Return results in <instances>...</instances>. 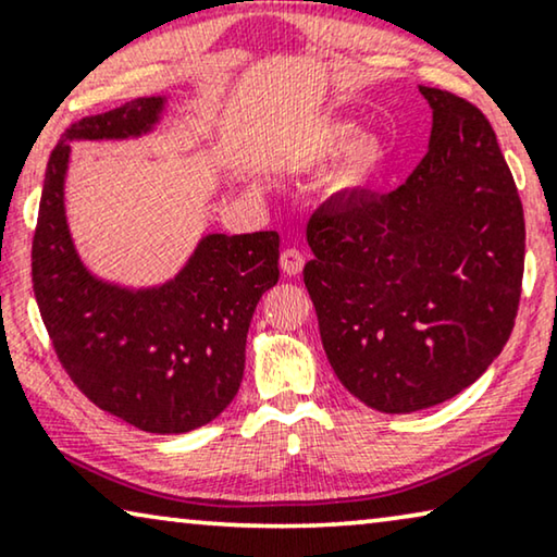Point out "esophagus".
Wrapping results in <instances>:
<instances>
[{"instance_id": "esophagus-1", "label": "esophagus", "mask_w": 557, "mask_h": 557, "mask_svg": "<svg viewBox=\"0 0 557 557\" xmlns=\"http://www.w3.org/2000/svg\"><path fill=\"white\" fill-rule=\"evenodd\" d=\"M280 268L285 275H300L305 268V255L297 247H287L280 257Z\"/></svg>"}]
</instances>
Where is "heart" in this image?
<instances>
[{
	"mask_svg": "<svg viewBox=\"0 0 557 557\" xmlns=\"http://www.w3.org/2000/svg\"><path fill=\"white\" fill-rule=\"evenodd\" d=\"M358 138V128L348 121H333L320 125L305 144L300 161L308 163H325L343 156L346 150V159H343L338 174H335V189L341 191H356L360 186L371 182L375 169L381 166L383 151L373 138Z\"/></svg>",
	"mask_w": 557,
	"mask_h": 557,
	"instance_id": "b5f03b06",
	"label": "heart"
}]
</instances>
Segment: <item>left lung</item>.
<instances>
[{
  "instance_id": "left-lung-1",
  "label": "left lung",
  "mask_w": 557,
  "mask_h": 557,
  "mask_svg": "<svg viewBox=\"0 0 557 557\" xmlns=\"http://www.w3.org/2000/svg\"><path fill=\"white\" fill-rule=\"evenodd\" d=\"M429 151L383 197L312 211L305 287L335 375L371 409L411 413L457 396L510 338L524 216L480 108L424 88Z\"/></svg>"
}]
</instances>
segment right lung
Here are the masks:
<instances>
[{"mask_svg":"<svg viewBox=\"0 0 557 557\" xmlns=\"http://www.w3.org/2000/svg\"><path fill=\"white\" fill-rule=\"evenodd\" d=\"M161 108L163 98H136L62 133L45 171L33 287L58 360L98 409L140 432L184 434L237 396L249 320L280 277V234H209L182 275L140 293L83 268L62 203L67 140L138 136Z\"/></svg>","mask_w":557,"mask_h":557,"instance_id":"add662e5","label":"right lung"}]
</instances>
